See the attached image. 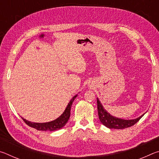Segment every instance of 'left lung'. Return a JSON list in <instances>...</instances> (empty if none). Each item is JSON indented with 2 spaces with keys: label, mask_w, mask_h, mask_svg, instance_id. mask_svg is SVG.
<instances>
[{
  "label": "left lung",
  "mask_w": 159,
  "mask_h": 159,
  "mask_svg": "<svg viewBox=\"0 0 159 159\" xmlns=\"http://www.w3.org/2000/svg\"><path fill=\"white\" fill-rule=\"evenodd\" d=\"M97 103H98V111L99 120H100L101 123L104 125L111 129H124L126 128L131 127V126L135 124L137 122H138L139 119L144 114L139 118L133 120L121 119V118H118L110 115L104 109L103 106H102V104H101L98 98H97Z\"/></svg>",
  "instance_id": "1"
}]
</instances>
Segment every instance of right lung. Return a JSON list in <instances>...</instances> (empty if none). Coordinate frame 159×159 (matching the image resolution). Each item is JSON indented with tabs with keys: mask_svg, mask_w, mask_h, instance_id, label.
Masks as SVG:
<instances>
[{
	"mask_svg": "<svg viewBox=\"0 0 159 159\" xmlns=\"http://www.w3.org/2000/svg\"><path fill=\"white\" fill-rule=\"evenodd\" d=\"M78 95L73 97V98L71 99V101L69 102L68 105H67L66 109L62 114H61L60 117L57 118V119L52 120V121L48 122V123H33L29 120L25 119L22 118L24 121L26 123V125L30 126L31 128H34L38 130H43V131H55L59 130L63 128L66 123L68 121L70 117V111H71V107L72 105V103L76 99Z\"/></svg>",
	"mask_w": 159,
	"mask_h": 159,
	"instance_id": "obj_1",
	"label": "right lung"
}]
</instances>
